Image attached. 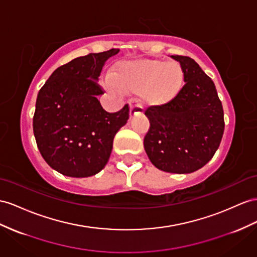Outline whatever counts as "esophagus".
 I'll return each instance as SVG.
<instances>
[{"label": "esophagus", "instance_id": "34e87169", "mask_svg": "<svg viewBox=\"0 0 257 257\" xmlns=\"http://www.w3.org/2000/svg\"><path fill=\"white\" fill-rule=\"evenodd\" d=\"M142 106H140V105L138 104H135V105H131L130 106V117H134L135 115L137 114H142Z\"/></svg>", "mask_w": 257, "mask_h": 257}]
</instances>
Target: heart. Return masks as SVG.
<instances>
[{
  "label": "heart",
  "instance_id": "1",
  "mask_svg": "<svg viewBox=\"0 0 257 257\" xmlns=\"http://www.w3.org/2000/svg\"><path fill=\"white\" fill-rule=\"evenodd\" d=\"M109 79L121 90L140 93L147 105L159 106L172 101L179 93L183 84V70L176 62H127L111 71ZM106 88L115 90L109 83Z\"/></svg>",
  "mask_w": 257,
  "mask_h": 257
}]
</instances>
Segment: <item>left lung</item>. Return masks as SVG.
Listing matches in <instances>:
<instances>
[{"mask_svg":"<svg viewBox=\"0 0 257 257\" xmlns=\"http://www.w3.org/2000/svg\"><path fill=\"white\" fill-rule=\"evenodd\" d=\"M180 63L185 85L172 101L146 108L150 128L143 144L150 161L163 172L189 174L207 164L219 148L225 129L215 84L194 60Z\"/></svg>","mask_w":257,"mask_h":257,"instance_id":"obj_1","label":"left lung"}]
</instances>
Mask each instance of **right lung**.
<instances>
[{"label": "right lung", "instance_id": "add662e5", "mask_svg": "<svg viewBox=\"0 0 257 257\" xmlns=\"http://www.w3.org/2000/svg\"><path fill=\"white\" fill-rule=\"evenodd\" d=\"M119 50L77 57L54 70L38 93L34 134L49 165L64 176L84 178L106 165L114 137L129 118V105L105 110L97 95L103 65Z\"/></svg>", "mask_w": 257, "mask_h": 257}]
</instances>
